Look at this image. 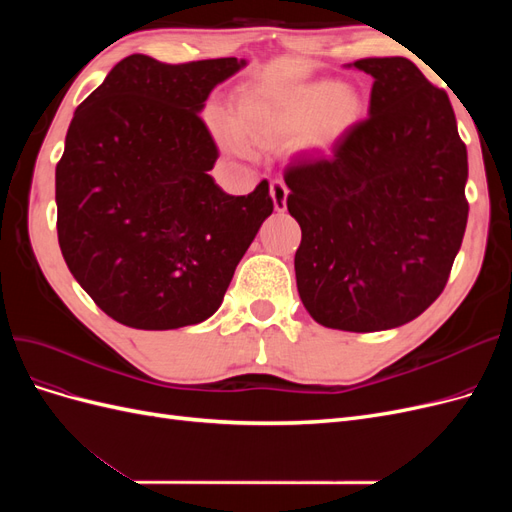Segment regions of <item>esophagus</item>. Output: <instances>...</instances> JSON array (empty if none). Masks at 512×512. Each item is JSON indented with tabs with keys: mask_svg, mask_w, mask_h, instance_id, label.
<instances>
[{
	"mask_svg": "<svg viewBox=\"0 0 512 512\" xmlns=\"http://www.w3.org/2000/svg\"><path fill=\"white\" fill-rule=\"evenodd\" d=\"M271 198H273V207L275 211H284L286 209V198H288V188L282 179L271 181Z\"/></svg>",
	"mask_w": 512,
	"mask_h": 512,
	"instance_id": "esophagus-1",
	"label": "esophagus"
}]
</instances>
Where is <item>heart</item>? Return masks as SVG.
Wrapping results in <instances>:
<instances>
[{
  "label": "heart",
  "instance_id": "obj_1",
  "mask_svg": "<svg viewBox=\"0 0 512 512\" xmlns=\"http://www.w3.org/2000/svg\"><path fill=\"white\" fill-rule=\"evenodd\" d=\"M361 113V98L350 85L305 81L247 91L235 117L211 113V130L232 156H250L252 143L267 145L294 134L299 151L331 149Z\"/></svg>",
  "mask_w": 512,
  "mask_h": 512
}]
</instances>
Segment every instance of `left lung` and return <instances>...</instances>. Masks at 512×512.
Returning a JSON list of instances; mask_svg holds the SVG:
<instances>
[{
	"label": "left lung",
	"instance_id": "left-lung-1",
	"mask_svg": "<svg viewBox=\"0 0 512 512\" xmlns=\"http://www.w3.org/2000/svg\"><path fill=\"white\" fill-rule=\"evenodd\" d=\"M348 68L374 79L369 117L284 181L305 309L322 327L369 333L421 316L444 290L468 224V151L446 91L410 59Z\"/></svg>",
	"mask_w": 512,
	"mask_h": 512
}]
</instances>
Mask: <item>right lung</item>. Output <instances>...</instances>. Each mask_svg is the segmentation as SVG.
<instances>
[{
    "mask_svg": "<svg viewBox=\"0 0 512 512\" xmlns=\"http://www.w3.org/2000/svg\"><path fill=\"white\" fill-rule=\"evenodd\" d=\"M245 64L136 53L74 111L55 170L57 239L74 280L126 327L213 316L273 213L267 179L230 196L209 175L220 153L198 113Z\"/></svg>",
    "mask_w": 512,
    "mask_h": 512,
    "instance_id": "add662e5",
    "label": "right lung"
}]
</instances>
